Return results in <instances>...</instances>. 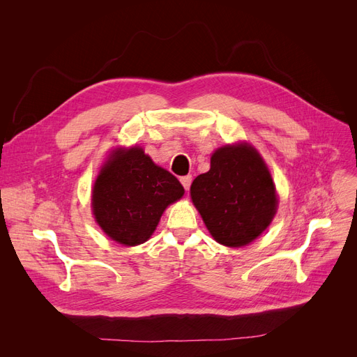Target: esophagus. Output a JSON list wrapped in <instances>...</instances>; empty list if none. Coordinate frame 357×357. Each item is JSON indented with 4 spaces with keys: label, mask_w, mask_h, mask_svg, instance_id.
Returning a JSON list of instances; mask_svg holds the SVG:
<instances>
[{
    "label": "esophagus",
    "mask_w": 357,
    "mask_h": 357,
    "mask_svg": "<svg viewBox=\"0 0 357 357\" xmlns=\"http://www.w3.org/2000/svg\"><path fill=\"white\" fill-rule=\"evenodd\" d=\"M191 182H192V176H191V175H186V176H182V178H181V183L183 185V188H185L186 191L190 190Z\"/></svg>",
    "instance_id": "esophagus-1"
}]
</instances>
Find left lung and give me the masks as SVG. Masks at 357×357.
<instances>
[{
    "label": "left lung",
    "instance_id": "1",
    "mask_svg": "<svg viewBox=\"0 0 357 357\" xmlns=\"http://www.w3.org/2000/svg\"><path fill=\"white\" fill-rule=\"evenodd\" d=\"M191 198L214 240L229 248L257 238L278 210L272 175L249 143L217 149L210 171L194 179Z\"/></svg>",
    "mask_w": 357,
    "mask_h": 357
}]
</instances>
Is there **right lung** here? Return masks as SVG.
Segmentation results:
<instances>
[{"label": "right lung", "instance_id": "right-lung-1", "mask_svg": "<svg viewBox=\"0 0 357 357\" xmlns=\"http://www.w3.org/2000/svg\"><path fill=\"white\" fill-rule=\"evenodd\" d=\"M183 192L181 182L155 165L142 147H119L93 182L92 214L111 240L137 246L150 238L167 205Z\"/></svg>", "mask_w": 357, "mask_h": 357}]
</instances>
